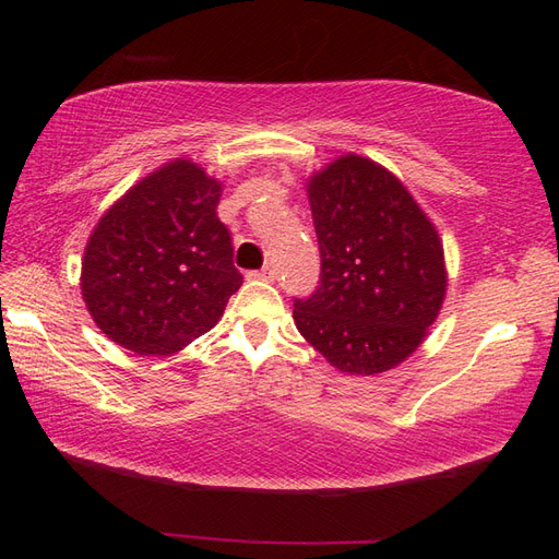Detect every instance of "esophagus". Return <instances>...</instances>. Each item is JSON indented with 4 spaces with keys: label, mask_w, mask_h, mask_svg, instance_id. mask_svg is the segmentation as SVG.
<instances>
[{
    "label": "esophagus",
    "mask_w": 559,
    "mask_h": 559,
    "mask_svg": "<svg viewBox=\"0 0 559 559\" xmlns=\"http://www.w3.org/2000/svg\"><path fill=\"white\" fill-rule=\"evenodd\" d=\"M247 276H249V278H254V281H266V283H273V281H276V269L264 266L261 271H249Z\"/></svg>",
    "instance_id": "34e87169"
}]
</instances>
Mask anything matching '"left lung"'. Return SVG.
<instances>
[{
  "label": "left lung",
  "mask_w": 559,
  "mask_h": 559,
  "mask_svg": "<svg viewBox=\"0 0 559 559\" xmlns=\"http://www.w3.org/2000/svg\"><path fill=\"white\" fill-rule=\"evenodd\" d=\"M322 257L319 286L293 319L348 374H379L420 346L447 293L444 249L396 175L341 156L307 182Z\"/></svg>",
  "instance_id": "1"
}]
</instances>
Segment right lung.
<instances>
[{
  "label": "right lung",
  "mask_w": 559,
  "mask_h": 559,
  "mask_svg": "<svg viewBox=\"0 0 559 559\" xmlns=\"http://www.w3.org/2000/svg\"><path fill=\"white\" fill-rule=\"evenodd\" d=\"M218 201L221 182L177 158L103 213L83 252L81 295L117 346L170 355L216 326L242 286Z\"/></svg>",
  "instance_id": "obj_1"
}]
</instances>
